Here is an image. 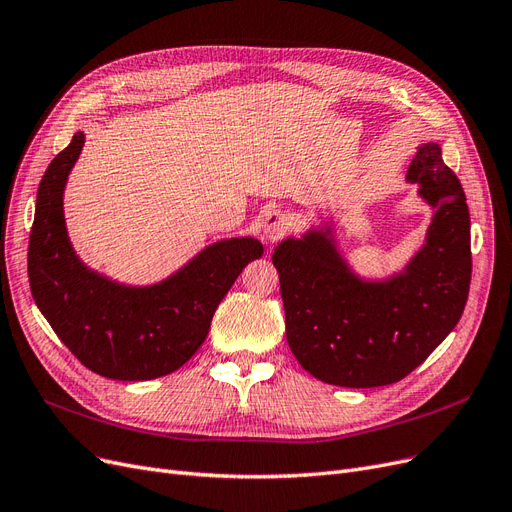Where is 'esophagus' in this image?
<instances>
[{
  "label": "esophagus",
  "mask_w": 512,
  "mask_h": 512,
  "mask_svg": "<svg viewBox=\"0 0 512 512\" xmlns=\"http://www.w3.org/2000/svg\"><path fill=\"white\" fill-rule=\"evenodd\" d=\"M288 229H290V216L281 210H273L262 222V237L267 241H277L288 233Z\"/></svg>",
  "instance_id": "34e87169"
}]
</instances>
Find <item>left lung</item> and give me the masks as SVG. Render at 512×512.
Listing matches in <instances>:
<instances>
[{"label": "left lung", "mask_w": 512, "mask_h": 512, "mask_svg": "<svg viewBox=\"0 0 512 512\" xmlns=\"http://www.w3.org/2000/svg\"><path fill=\"white\" fill-rule=\"evenodd\" d=\"M407 180L435 214L424 245L401 273L382 281L355 275L330 224L275 248L285 336L298 363L321 382L346 388L399 382L462 317L473 258L460 180L437 142L418 147Z\"/></svg>", "instance_id": "obj_1"}]
</instances>
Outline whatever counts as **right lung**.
Segmentation results:
<instances>
[{"label": "right lung", "mask_w": 512, "mask_h": 512, "mask_svg": "<svg viewBox=\"0 0 512 512\" xmlns=\"http://www.w3.org/2000/svg\"><path fill=\"white\" fill-rule=\"evenodd\" d=\"M84 138L75 132L39 182L27 258L33 300L60 342L94 374L126 382L168 376L197 353L218 304L245 264L262 256V243L254 237L216 241L145 288L98 275L77 258L63 212Z\"/></svg>", "instance_id": "obj_1"}]
</instances>
